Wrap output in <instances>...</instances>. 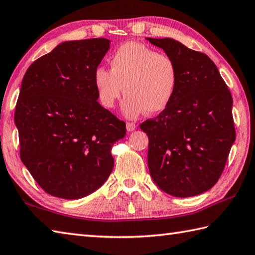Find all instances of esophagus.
Returning <instances> with one entry per match:
<instances>
[{
    "label": "esophagus",
    "mask_w": 255,
    "mask_h": 255,
    "mask_svg": "<svg viewBox=\"0 0 255 255\" xmlns=\"http://www.w3.org/2000/svg\"><path fill=\"white\" fill-rule=\"evenodd\" d=\"M126 128H127V130L128 131H133L134 129L137 128V125L134 124V123H131V122H128L127 124H126Z\"/></svg>",
    "instance_id": "esophagus-1"
}]
</instances>
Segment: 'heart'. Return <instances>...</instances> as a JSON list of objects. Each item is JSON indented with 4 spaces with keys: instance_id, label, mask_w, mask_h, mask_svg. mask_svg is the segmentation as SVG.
<instances>
[{
    "instance_id": "heart-1",
    "label": "heart",
    "mask_w": 255,
    "mask_h": 255,
    "mask_svg": "<svg viewBox=\"0 0 255 255\" xmlns=\"http://www.w3.org/2000/svg\"><path fill=\"white\" fill-rule=\"evenodd\" d=\"M111 69L97 67L94 85L98 101L111 109L126 95L122 111L128 118H136L141 113L157 114L166 108L176 92L177 66L164 53L137 42L121 45L108 59Z\"/></svg>"
}]
</instances>
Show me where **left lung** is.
Instances as JSON below:
<instances>
[{
    "label": "left lung",
    "instance_id": "8db88e82",
    "mask_svg": "<svg viewBox=\"0 0 255 255\" xmlns=\"http://www.w3.org/2000/svg\"><path fill=\"white\" fill-rule=\"evenodd\" d=\"M147 39L173 59L178 72L171 102L140 124L149 138V172L173 197L197 196L220 179L236 140L232 95L206 54L172 38Z\"/></svg>",
    "mask_w": 255,
    "mask_h": 255
}]
</instances>
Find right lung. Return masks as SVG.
Masks as SVG:
<instances>
[{
    "mask_svg": "<svg viewBox=\"0 0 255 255\" xmlns=\"http://www.w3.org/2000/svg\"><path fill=\"white\" fill-rule=\"evenodd\" d=\"M107 38L64 42L32 63L15 106L21 160L45 192L86 197L114 168L113 144L126 124L97 102L95 69Z\"/></svg>",
    "mask_w": 255,
    "mask_h": 255,
    "instance_id": "obj_1",
    "label": "right lung"
}]
</instances>
